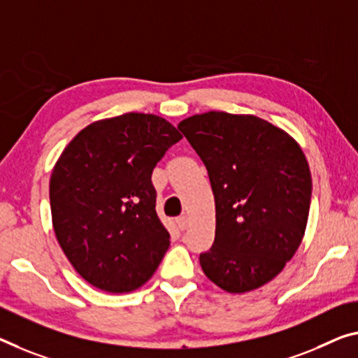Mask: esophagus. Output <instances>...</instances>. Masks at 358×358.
<instances>
[{"instance_id":"1","label":"esophagus","mask_w":358,"mask_h":358,"mask_svg":"<svg viewBox=\"0 0 358 358\" xmlns=\"http://www.w3.org/2000/svg\"><path fill=\"white\" fill-rule=\"evenodd\" d=\"M176 224H178L179 230H185L187 227H189V217H187V216H179L178 219H176Z\"/></svg>"}]
</instances>
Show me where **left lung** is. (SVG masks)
Wrapping results in <instances>:
<instances>
[{
	"instance_id": "obj_1",
	"label": "left lung",
	"mask_w": 358,
	"mask_h": 358,
	"mask_svg": "<svg viewBox=\"0 0 358 358\" xmlns=\"http://www.w3.org/2000/svg\"><path fill=\"white\" fill-rule=\"evenodd\" d=\"M200 155L216 201V236L200 266L227 293L261 288L298 251L312 178L287 131L256 115L206 112L178 124Z\"/></svg>"
}]
</instances>
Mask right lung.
<instances>
[{
    "mask_svg": "<svg viewBox=\"0 0 358 358\" xmlns=\"http://www.w3.org/2000/svg\"><path fill=\"white\" fill-rule=\"evenodd\" d=\"M182 139L152 113H124L81 129L49 180L60 248L87 283L108 293L142 287L169 248L155 211L152 171Z\"/></svg>",
    "mask_w": 358,
    "mask_h": 358,
    "instance_id": "add662e5",
    "label": "right lung"
}]
</instances>
